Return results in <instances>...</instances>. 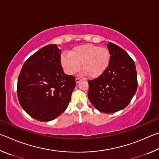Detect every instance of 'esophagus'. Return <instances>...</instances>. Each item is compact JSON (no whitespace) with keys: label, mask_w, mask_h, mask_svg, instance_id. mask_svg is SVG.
Listing matches in <instances>:
<instances>
[{"label":"esophagus","mask_w":159,"mask_h":159,"mask_svg":"<svg viewBox=\"0 0 159 159\" xmlns=\"http://www.w3.org/2000/svg\"><path fill=\"white\" fill-rule=\"evenodd\" d=\"M81 80H82L81 78H76V83H79Z\"/></svg>","instance_id":"34e87169"}]
</instances>
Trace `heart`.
Listing matches in <instances>:
<instances>
[{"label": "heart", "instance_id": "obj_1", "mask_svg": "<svg viewBox=\"0 0 159 159\" xmlns=\"http://www.w3.org/2000/svg\"><path fill=\"white\" fill-rule=\"evenodd\" d=\"M111 53L107 48L93 44H83L72 48L69 54L61 55V64L67 74L79 71L80 64L84 74L91 78L100 76L111 63Z\"/></svg>", "mask_w": 159, "mask_h": 159}]
</instances>
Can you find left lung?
I'll list each match as a JSON object with an SVG mask.
<instances>
[{
	"label": "left lung",
	"instance_id": "8db88e82",
	"mask_svg": "<svg viewBox=\"0 0 159 159\" xmlns=\"http://www.w3.org/2000/svg\"><path fill=\"white\" fill-rule=\"evenodd\" d=\"M107 48L111 63L100 76L88 80V95L97 109L110 114L128 105L138 88V76L135 64L124 50L111 42Z\"/></svg>",
	"mask_w": 159,
	"mask_h": 159
}]
</instances>
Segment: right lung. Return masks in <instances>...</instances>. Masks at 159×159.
<instances>
[{"instance_id":"right-lung-1","label":"right lung","mask_w":159,"mask_h":159,"mask_svg":"<svg viewBox=\"0 0 159 159\" xmlns=\"http://www.w3.org/2000/svg\"><path fill=\"white\" fill-rule=\"evenodd\" d=\"M61 50L55 44L29 57L19 75V102L27 114L39 121H50L65 111L76 86V79L64 73Z\"/></svg>"}]
</instances>
